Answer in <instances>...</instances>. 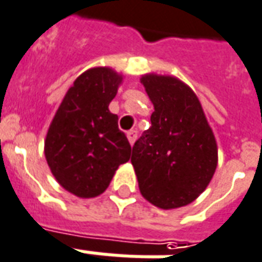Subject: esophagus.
Wrapping results in <instances>:
<instances>
[{
	"mask_svg": "<svg viewBox=\"0 0 262 262\" xmlns=\"http://www.w3.org/2000/svg\"><path fill=\"white\" fill-rule=\"evenodd\" d=\"M136 139H137V130L127 132V140H129V143H130V144L135 143Z\"/></svg>",
	"mask_w": 262,
	"mask_h": 262,
	"instance_id": "34e87169",
	"label": "esophagus"
}]
</instances>
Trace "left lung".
Returning a JSON list of instances; mask_svg holds the SVG:
<instances>
[{
	"label": "left lung",
	"instance_id": "obj_1",
	"mask_svg": "<svg viewBox=\"0 0 262 262\" xmlns=\"http://www.w3.org/2000/svg\"><path fill=\"white\" fill-rule=\"evenodd\" d=\"M141 83L154 104L151 127L133 145L141 195L169 210L193 202L217 167V143L196 95L169 75L147 74Z\"/></svg>",
	"mask_w": 262,
	"mask_h": 262
}]
</instances>
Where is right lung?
Masks as SVG:
<instances>
[{"label":"right lung","instance_id":"obj_1","mask_svg":"<svg viewBox=\"0 0 262 262\" xmlns=\"http://www.w3.org/2000/svg\"><path fill=\"white\" fill-rule=\"evenodd\" d=\"M122 75L95 67L74 81L56 111L45 139V158L66 191L95 198L110 185L119 165L130 159L132 147L108 105Z\"/></svg>","mask_w":262,"mask_h":262}]
</instances>
